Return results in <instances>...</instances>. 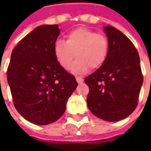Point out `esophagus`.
Returning <instances> with one entry per match:
<instances>
[{
  "instance_id": "obj_1",
  "label": "esophagus",
  "mask_w": 151,
  "mask_h": 151,
  "mask_svg": "<svg viewBox=\"0 0 151 151\" xmlns=\"http://www.w3.org/2000/svg\"><path fill=\"white\" fill-rule=\"evenodd\" d=\"M76 80H77V82H78V84H81V83H83V81H84V79H83L81 77H77V78H76Z\"/></svg>"
}]
</instances>
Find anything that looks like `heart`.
I'll return each mask as SVG.
<instances>
[{"label":"heart","instance_id":"heart-1","mask_svg":"<svg viewBox=\"0 0 151 151\" xmlns=\"http://www.w3.org/2000/svg\"><path fill=\"white\" fill-rule=\"evenodd\" d=\"M54 56L58 63L68 70L75 57L78 58L71 67V73L78 75L86 73L90 67H101L108 54L106 37L86 29L78 28L66 35V41L57 40L53 46Z\"/></svg>","mask_w":151,"mask_h":151}]
</instances>
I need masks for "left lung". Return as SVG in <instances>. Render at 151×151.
<instances>
[{"mask_svg":"<svg viewBox=\"0 0 151 151\" xmlns=\"http://www.w3.org/2000/svg\"><path fill=\"white\" fill-rule=\"evenodd\" d=\"M103 29L108 54L104 64L85 78L89 87L86 102L96 117L119 122L136 109L143 77L139 54L132 42L110 25Z\"/></svg>","mask_w":151,"mask_h":151,"instance_id":"obj_1","label":"left lung"}]
</instances>
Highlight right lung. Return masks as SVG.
<instances>
[{"instance_id":"1","label":"right lung","mask_w":151,"mask_h":151,"mask_svg":"<svg viewBox=\"0 0 151 151\" xmlns=\"http://www.w3.org/2000/svg\"><path fill=\"white\" fill-rule=\"evenodd\" d=\"M59 33L58 24L37 27L15 46L7 71L15 107L37 125L58 121L78 86L54 56Z\"/></svg>"}]
</instances>
